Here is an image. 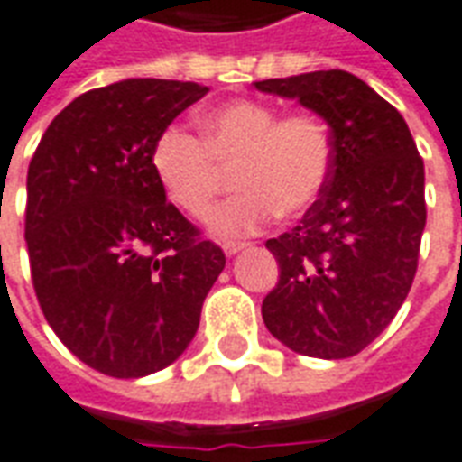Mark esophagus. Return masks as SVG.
I'll list each match as a JSON object with an SVG mask.
<instances>
[{
  "mask_svg": "<svg viewBox=\"0 0 462 462\" xmlns=\"http://www.w3.org/2000/svg\"><path fill=\"white\" fill-rule=\"evenodd\" d=\"M245 247H247V242H225V245H222V250H225V254L240 253V250H245Z\"/></svg>",
  "mask_w": 462,
  "mask_h": 462,
  "instance_id": "obj_1",
  "label": "esophagus"
}]
</instances>
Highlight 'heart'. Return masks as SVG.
I'll list each match as a JSON object with an SVG mask.
<instances>
[{"label":"heart","instance_id":"obj_1","mask_svg":"<svg viewBox=\"0 0 462 462\" xmlns=\"http://www.w3.org/2000/svg\"><path fill=\"white\" fill-rule=\"evenodd\" d=\"M199 140L182 127L157 134L150 154L154 180L189 220H205L235 175L242 189L212 215V232L240 237L263 230L277 212L310 209L330 182L335 147L315 112H290L260 99H232L205 109Z\"/></svg>","mask_w":462,"mask_h":462}]
</instances>
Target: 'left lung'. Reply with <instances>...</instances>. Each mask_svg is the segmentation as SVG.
Wrapping results in <instances>:
<instances>
[{
	"mask_svg": "<svg viewBox=\"0 0 462 462\" xmlns=\"http://www.w3.org/2000/svg\"><path fill=\"white\" fill-rule=\"evenodd\" d=\"M295 97L330 125L335 162L298 227L264 242L280 280L263 300L267 330L290 350L353 357L411 292L425 230V167L398 109L343 69L254 82Z\"/></svg>",
	"mask_w": 462,
	"mask_h": 462,
	"instance_id": "left-lung-1",
	"label": "left lung"
}]
</instances>
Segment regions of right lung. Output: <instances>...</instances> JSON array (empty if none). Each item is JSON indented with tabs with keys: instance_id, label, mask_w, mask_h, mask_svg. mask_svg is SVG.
Wrapping results in <instances>:
<instances>
[{
	"instance_id": "add662e5",
	"label": "right lung",
	"mask_w": 462,
	"mask_h": 462,
	"mask_svg": "<svg viewBox=\"0 0 462 462\" xmlns=\"http://www.w3.org/2000/svg\"><path fill=\"white\" fill-rule=\"evenodd\" d=\"M208 92L177 79L89 89L51 119L29 162L24 240L40 308L109 377L175 363L225 267L150 164L157 134Z\"/></svg>"
}]
</instances>
